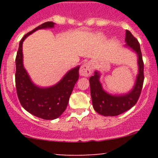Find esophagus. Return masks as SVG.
Instances as JSON below:
<instances>
[{
	"instance_id": "esophagus-1",
	"label": "esophagus",
	"mask_w": 158,
	"mask_h": 158,
	"mask_svg": "<svg viewBox=\"0 0 158 158\" xmlns=\"http://www.w3.org/2000/svg\"><path fill=\"white\" fill-rule=\"evenodd\" d=\"M92 73V63L87 62L85 63L82 66H81L80 69H79V74L82 76H85L88 77L90 76Z\"/></svg>"
}]
</instances>
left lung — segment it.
I'll return each instance as SVG.
<instances>
[{
    "instance_id": "8db88e82",
    "label": "left lung",
    "mask_w": 158,
    "mask_h": 158,
    "mask_svg": "<svg viewBox=\"0 0 158 158\" xmlns=\"http://www.w3.org/2000/svg\"><path fill=\"white\" fill-rule=\"evenodd\" d=\"M126 47L136 52L138 56V74L133 89L123 95H111L102 88L99 81L100 73L95 71L94 76L89 78L91 97L94 109L98 114L104 116H116L124 113L133 107L141 95L144 82V63L141 47L138 40L126 30L125 34Z\"/></svg>"
}]
</instances>
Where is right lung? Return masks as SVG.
<instances>
[{
  "mask_svg": "<svg viewBox=\"0 0 158 158\" xmlns=\"http://www.w3.org/2000/svg\"><path fill=\"white\" fill-rule=\"evenodd\" d=\"M54 24L53 22H46L27 33L20 41L15 60V83L19 101L28 112L45 120L57 118L66 110L75 84L79 79V66L70 69L56 85L47 88L39 87L33 83L23 67L22 46L24 40L33 32L52 28Z\"/></svg>",
  "mask_w": 158,
  "mask_h": 158,
  "instance_id": "right-lung-1",
  "label": "right lung"
}]
</instances>
